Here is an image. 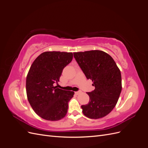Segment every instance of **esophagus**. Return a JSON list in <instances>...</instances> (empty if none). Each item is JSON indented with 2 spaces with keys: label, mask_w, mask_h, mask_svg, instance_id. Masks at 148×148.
<instances>
[{
  "label": "esophagus",
  "mask_w": 148,
  "mask_h": 148,
  "mask_svg": "<svg viewBox=\"0 0 148 148\" xmlns=\"http://www.w3.org/2000/svg\"><path fill=\"white\" fill-rule=\"evenodd\" d=\"M81 92H82V91H77V92H75V94H76V95H78L79 94H80V93H81Z\"/></svg>",
  "instance_id": "esophagus-1"
}]
</instances>
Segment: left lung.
<instances>
[{
    "label": "left lung",
    "instance_id": "1",
    "mask_svg": "<svg viewBox=\"0 0 148 148\" xmlns=\"http://www.w3.org/2000/svg\"><path fill=\"white\" fill-rule=\"evenodd\" d=\"M87 79H91L95 90L86 92L88 104L82 106L86 117L97 119L108 115L116 106L122 91L120 70L110 55L99 51L73 53Z\"/></svg>",
    "mask_w": 148,
    "mask_h": 148
}]
</instances>
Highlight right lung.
Wrapping results in <instances>:
<instances>
[{"label":"right lung","mask_w":148,"mask_h":148,"mask_svg":"<svg viewBox=\"0 0 148 148\" xmlns=\"http://www.w3.org/2000/svg\"><path fill=\"white\" fill-rule=\"evenodd\" d=\"M73 59L72 52L47 51L31 65L26 77L28 100L35 113L43 119L57 121L65 117L74 92L53 86L65 67Z\"/></svg>","instance_id":"obj_1"}]
</instances>
